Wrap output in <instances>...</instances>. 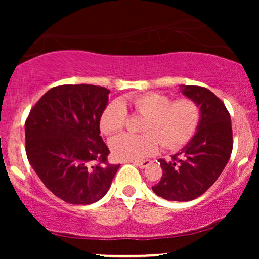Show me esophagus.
Masks as SVG:
<instances>
[{
  "label": "esophagus",
  "mask_w": 259,
  "mask_h": 259,
  "mask_svg": "<svg viewBox=\"0 0 259 259\" xmlns=\"http://www.w3.org/2000/svg\"><path fill=\"white\" fill-rule=\"evenodd\" d=\"M134 164L136 165V167H139L140 169H144V168H146V167H148V165L151 164V160H148V159H145V160H135V162H133Z\"/></svg>",
  "instance_id": "obj_1"
}]
</instances>
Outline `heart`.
I'll return each mask as SVG.
<instances>
[{
    "instance_id": "b5f03b06",
    "label": "heart",
    "mask_w": 259,
    "mask_h": 259,
    "mask_svg": "<svg viewBox=\"0 0 259 259\" xmlns=\"http://www.w3.org/2000/svg\"><path fill=\"white\" fill-rule=\"evenodd\" d=\"M125 101L114 100L103 109L100 129L106 135L118 133L125 125L127 109ZM134 111L146 119L144 135L120 134L109 140V150L118 160H139L152 156L160 144L169 150L183 146L194 135L201 117L200 107L194 100L173 101L167 95L148 92L130 100Z\"/></svg>"
}]
</instances>
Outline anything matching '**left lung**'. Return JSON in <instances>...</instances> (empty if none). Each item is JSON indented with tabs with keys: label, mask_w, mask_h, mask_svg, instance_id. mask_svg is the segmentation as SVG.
<instances>
[{
	"label": "left lung",
	"mask_w": 259,
	"mask_h": 259,
	"mask_svg": "<svg viewBox=\"0 0 259 259\" xmlns=\"http://www.w3.org/2000/svg\"><path fill=\"white\" fill-rule=\"evenodd\" d=\"M180 89L200 107L197 132L171 160H158L163 175L152 190L164 200L186 202L203 195L224 170L233 151V129L227 107L212 91L195 85Z\"/></svg>",
	"instance_id": "obj_1"
}]
</instances>
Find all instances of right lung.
<instances>
[{"label":"right lung","mask_w":259,"mask_h":259,"mask_svg":"<svg viewBox=\"0 0 259 259\" xmlns=\"http://www.w3.org/2000/svg\"><path fill=\"white\" fill-rule=\"evenodd\" d=\"M109 92L89 84L56 86L26 118L29 163L44 185L67 203L99 201L120 167L107 163L109 150L100 135V118Z\"/></svg>","instance_id":"add662e5"}]
</instances>
